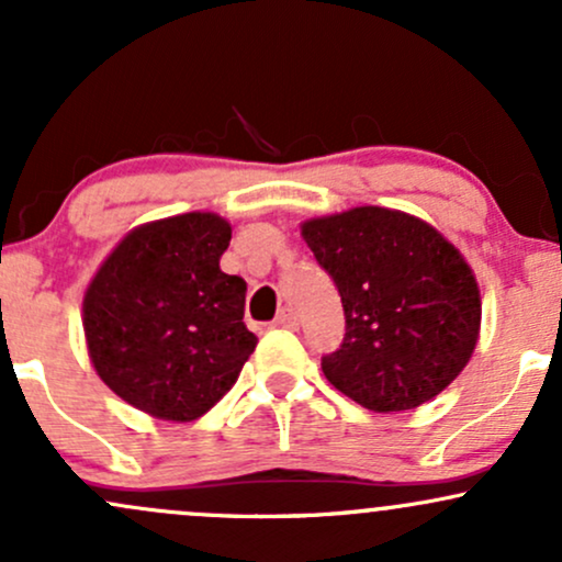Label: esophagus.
<instances>
[{
	"label": "esophagus",
	"instance_id": "1",
	"mask_svg": "<svg viewBox=\"0 0 562 562\" xmlns=\"http://www.w3.org/2000/svg\"><path fill=\"white\" fill-rule=\"evenodd\" d=\"M274 327H288V330H295L299 327V314L293 308H280V314L274 317Z\"/></svg>",
	"mask_w": 562,
	"mask_h": 562
}]
</instances>
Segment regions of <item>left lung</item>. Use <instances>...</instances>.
<instances>
[{"instance_id": "1", "label": "left lung", "mask_w": 562, "mask_h": 562, "mask_svg": "<svg viewBox=\"0 0 562 562\" xmlns=\"http://www.w3.org/2000/svg\"><path fill=\"white\" fill-rule=\"evenodd\" d=\"M333 277L346 338L322 372L372 412L415 409L465 370L481 333V290L465 256L434 224L359 205L301 224Z\"/></svg>"}]
</instances>
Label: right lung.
<instances>
[{"instance_id": "obj_1", "label": "right lung", "mask_w": 562, "mask_h": 562, "mask_svg": "<svg viewBox=\"0 0 562 562\" xmlns=\"http://www.w3.org/2000/svg\"><path fill=\"white\" fill-rule=\"evenodd\" d=\"M229 240V222L211 211L139 224L83 293L94 372L156 420L205 415L259 344L243 322V277L218 267Z\"/></svg>"}]
</instances>
